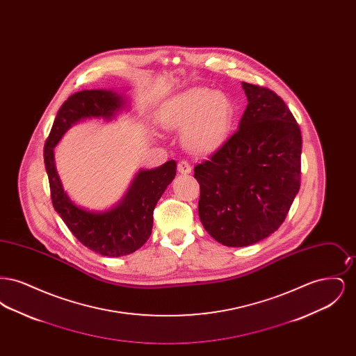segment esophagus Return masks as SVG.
<instances>
[{
  "mask_svg": "<svg viewBox=\"0 0 356 356\" xmlns=\"http://www.w3.org/2000/svg\"><path fill=\"white\" fill-rule=\"evenodd\" d=\"M177 170H179L180 173H183V175H188V173H191V165H189V163L186 161V160H181V161L177 164Z\"/></svg>",
  "mask_w": 356,
  "mask_h": 356,
  "instance_id": "34e87169",
  "label": "esophagus"
}]
</instances>
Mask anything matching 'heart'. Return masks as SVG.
<instances>
[{"label": "heart", "mask_w": 356, "mask_h": 356, "mask_svg": "<svg viewBox=\"0 0 356 356\" xmlns=\"http://www.w3.org/2000/svg\"><path fill=\"white\" fill-rule=\"evenodd\" d=\"M234 105L220 92L195 89L170 104L161 122L167 129H183L181 141L186 149L211 152L229 135Z\"/></svg>", "instance_id": "heart-1"}]
</instances>
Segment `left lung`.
Here are the masks:
<instances>
[{"mask_svg": "<svg viewBox=\"0 0 356 356\" xmlns=\"http://www.w3.org/2000/svg\"><path fill=\"white\" fill-rule=\"evenodd\" d=\"M248 105L238 129L202 164L199 218L227 247H247L286 220L300 188V128L275 92L241 83Z\"/></svg>", "mask_w": 356, "mask_h": 356, "instance_id": "8db88e82", "label": "left lung"}]
</instances>
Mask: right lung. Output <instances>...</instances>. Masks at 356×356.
I'll return each instance as SVG.
<instances>
[{"mask_svg":"<svg viewBox=\"0 0 356 356\" xmlns=\"http://www.w3.org/2000/svg\"><path fill=\"white\" fill-rule=\"evenodd\" d=\"M124 108L127 100L113 90L77 92L61 105L44 147V163L56 212L86 248L109 257L132 254L149 238L153 209L175 179L176 161L170 160L157 168L138 170L119 204L108 211L95 212L69 199L56 170L53 149L73 124L85 119L112 120Z\"/></svg>","mask_w":356,"mask_h":356,"instance_id":"1","label":"right lung"}]
</instances>
